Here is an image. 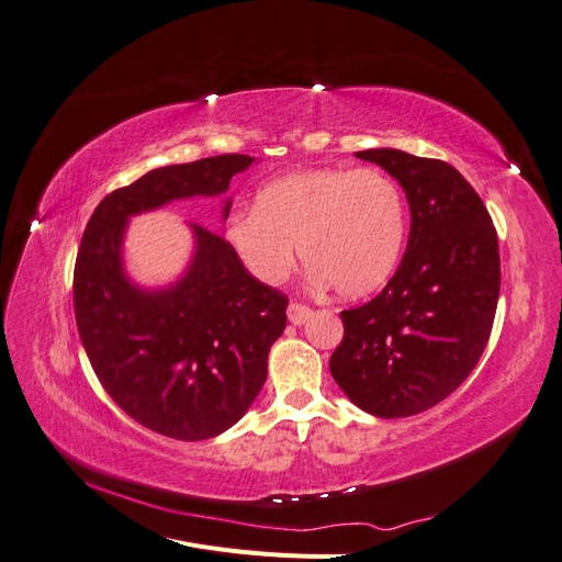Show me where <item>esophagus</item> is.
<instances>
[{"instance_id":"34e87169","label":"esophagus","mask_w":562,"mask_h":562,"mask_svg":"<svg viewBox=\"0 0 562 562\" xmlns=\"http://www.w3.org/2000/svg\"><path fill=\"white\" fill-rule=\"evenodd\" d=\"M312 316V307L310 304H302V302H291L288 304V321L295 323V326H302L304 321Z\"/></svg>"}]
</instances>
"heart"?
Instances as JSON below:
<instances>
[{
	"mask_svg": "<svg viewBox=\"0 0 562 562\" xmlns=\"http://www.w3.org/2000/svg\"><path fill=\"white\" fill-rule=\"evenodd\" d=\"M227 244L252 279L283 283L295 248L318 281L342 297H363L389 281L407 236L398 182L380 168H307L267 182L252 213H234Z\"/></svg>",
	"mask_w": 562,
	"mask_h": 562,
	"instance_id": "obj_1",
	"label": "heart"
}]
</instances>
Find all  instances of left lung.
<instances>
[{
	"mask_svg": "<svg viewBox=\"0 0 562 562\" xmlns=\"http://www.w3.org/2000/svg\"><path fill=\"white\" fill-rule=\"evenodd\" d=\"M356 157L403 184L413 223L384 291L339 314L330 372L361 411L411 417L448 398L481 359L499 300L497 229L454 166L389 147Z\"/></svg>",
	"mask_w": 562,
	"mask_h": 562,
	"instance_id": "obj_1",
	"label": "left lung"
}]
</instances>
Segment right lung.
<instances>
[{
  "instance_id": "right-lung-1",
  "label": "right lung",
  "mask_w": 562,
  "mask_h": 562,
  "mask_svg": "<svg viewBox=\"0 0 562 562\" xmlns=\"http://www.w3.org/2000/svg\"><path fill=\"white\" fill-rule=\"evenodd\" d=\"M252 161L220 155L155 168L100 201L81 236L72 281L81 345L110 398L168 438H213L244 417L267 380L288 297L252 279L225 236L201 225H192L187 277L168 291H135L119 258L124 225L171 199L223 194Z\"/></svg>"
}]
</instances>
